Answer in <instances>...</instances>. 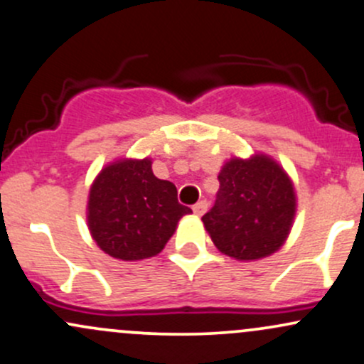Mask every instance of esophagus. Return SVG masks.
<instances>
[{
  "mask_svg": "<svg viewBox=\"0 0 364 364\" xmlns=\"http://www.w3.org/2000/svg\"><path fill=\"white\" fill-rule=\"evenodd\" d=\"M206 210H208V203L206 201H199L193 206V211H194L196 216H203L204 213H206Z\"/></svg>",
  "mask_w": 364,
  "mask_h": 364,
  "instance_id": "esophagus-1",
  "label": "esophagus"
}]
</instances>
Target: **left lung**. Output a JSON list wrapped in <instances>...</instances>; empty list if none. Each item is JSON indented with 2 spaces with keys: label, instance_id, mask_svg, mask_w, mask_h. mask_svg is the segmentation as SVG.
Segmentation results:
<instances>
[{
  "label": "left lung",
  "instance_id": "1",
  "mask_svg": "<svg viewBox=\"0 0 364 364\" xmlns=\"http://www.w3.org/2000/svg\"><path fill=\"white\" fill-rule=\"evenodd\" d=\"M213 208L203 216L215 246L235 259L275 252L291 230L296 194L291 178L263 154L230 160L218 175Z\"/></svg>",
  "mask_w": 364,
  "mask_h": 364
}]
</instances>
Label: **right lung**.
Instances as JSON below:
<instances>
[{
    "label": "right lung",
    "mask_w": 364,
    "mask_h": 364,
    "mask_svg": "<svg viewBox=\"0 0 364 364\" xmlns=\"http://www.w3.org/2000/svg\"><path fill=\"white\" fill-rule=\"evenodd\" d=\"M177 187L160 181L151 160H122L106 166L89 193V230L106 255L136 261L158 255L183 215Z\"/></svg>",
    "instance_id": "right-lung-1"
}]
</instances>
